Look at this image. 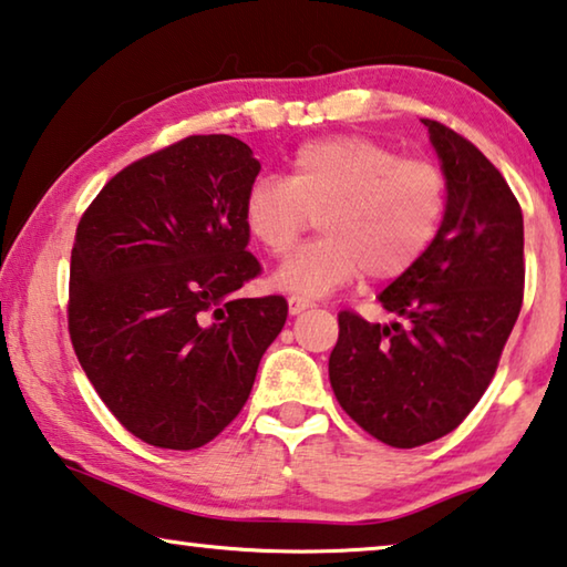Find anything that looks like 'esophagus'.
Instances as JSON below:
<instances>
[{
	"instance_id": "1",
	"label": "esophagus",
	"mask_w": 567,
	"mask_h": 567,
	"mask_svg": "<svg viewBox=\"0 0 567 567\" xmlns=\"http://www.w3.org/2000/svg\"><path fill=\"white\" fill-rule=\"evenodd\" d=\"M287 305H290V312H292V316H300V312H305L308 308H312V302L302 300V298H290V300H287Z\"/></svg>"
}]
</instances>
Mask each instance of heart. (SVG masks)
<instances>
[{"label":"heart","mask_w":567,"mask_h":567,"mask_svg":"<svg viewBox=\"0 0 567 567\" xmlns=\"http://www.w3.org/2000/svg\"><path fill=\"white\" fill-rule=\"evenodd\" d=\"M449 209L446 174L365 136L302 143L290 174L259 176L245 196V227L267 255L285 257L320 217L322 237L277 269L275 287L322 298L368 277L399 280L434 245Z\"/></svg>","instance_id":"heart-1"}]
</instances>
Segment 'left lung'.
<instances>
[{
  "label": "left lung",
  "instance_id": "8db88e82",
  "mask_svg": "<svg viewBox=\"0 0 567 567\" xmlns=\"http://www.w3.org/2000/svg\"><path fill=\"white\" fill-rule=\"evenodd\" d=\"M449 182V209L421 262L381 292L391 326L338 312L330 385L358 426L413 449L446 436L497 373L525 290L523 209L492 161L424 118Z\"/></svg>",
  "mask_w": 567,
  "mask_h": 567
}]
</instances>
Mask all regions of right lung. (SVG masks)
Returning a JSON list of instances; mask_svg holds the SVG:
<instances>
[{"label": "right lung", "instance_id": "obj_1", "mask_svg": "<svg viewBox=\"0 0 567 567\" xmlns=\"http://www.w3.org/2000/svg\"><path fill=\"white\" fill-rule=\"evenodd\" d=\"M257 174L239 138L188 136L118 171L80 217L70 340L97 396L151 446L219 436L287 320L282 295H235L262 272L245 227Z\"/></svg>", "mask_w": 567, "mask_h": 567}]
</instances>
